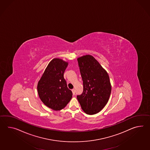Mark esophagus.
I'll use <instances>...</instances> for the list:
<instances>
[{"label": "esophagus", "instance_id": "34e87169", "mask_svg": "<svg viewBox=\"0 0 150 150\" xmlns=\"http://www.w3.org/2000/svg\"><path fill=\"white\" fill-rule=\"evenodd\" d=\"M71 91H72V92H73V95H75V89H72V90H71Z\"/></svg>", "mask_w": 150, "mask_h": 150}]
</instances>
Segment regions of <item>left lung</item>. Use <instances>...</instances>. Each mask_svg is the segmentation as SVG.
I'll list each match as a JSON object with an SVG mask.
<instances>
[{
  "mask_svg": "<svg viewBox=\"0 0 150 150\" xmlns=\"http://www.w3.org/2000/svg\"><path fill=\"white\" fill-rule=\"evenodd\" d=\"M83 81V91L77 99L84 112L89 115L99 113L106 106L111 93L110 77L91 55L77 59Z\"/></svg>",
  "mask_w": 150,
  "mask_h": 150,
  "instance_id": "obj_1",
  "label": "left lung"
}]
</instances>
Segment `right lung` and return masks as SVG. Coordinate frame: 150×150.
Wrapping results in <instances>:
<instances>
[{"label": "right lung", "instance_id": "1", "mask_svg": "<svg viewBox=\"0 0 150 150\" xmlns=\"http://www.w3.org/2000/svg\"><path fill=\"white\" fill-rule=\"evenodd\" d=\"M68 63L59 59H53L48 64L37 84L41 101L52 110L64 108L72 98L64 79V73Z\"/></svg>", "mask_w": 150, "mask_h": 150}]
</instances>
